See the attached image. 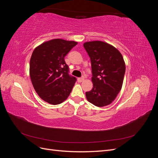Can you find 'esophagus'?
Returning a JSON list of instances; mask_svg holds the SVG:
<instances>
[{"instance_id":"obj_1","label":"esophagus","mask_w":158,"mask_h":158,"mask_svg":"<svg viewBox=\"0 0 158 158\" xmlns=\"http://www.w3.org/2000/svg\"><path fill=\"white\" fill-rule=\"evenodd\" d=\"M84 80V77H82V78H78V82H83Z\"/></svg>"}]
</instances>
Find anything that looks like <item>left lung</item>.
<instances>
[{
    "mask_svg": "<svg viewBox=\"0 0 158 158\" xmlns=\"http://www.w3.org/2000/svg\"><path fill=\"white\" fill-rule=\"evenodd\" d=\"M84 47L92 64L93 88L85 92L88 101L97 107L111 104L120 92L125 63L118 49L101 41L85 42Z\"/></svg>",
    "mask_w": 158,
    "mask_h": 158,
    "instance_id": "left-lung-1",
    "label": "left lung"
}]
</instances>
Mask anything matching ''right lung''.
Segmentation results:
<instances>
[{
  "instance_id": "right-lung-1",
  "label": "right lung",
  "mask_w": 158,
  "mask_h": 158,
  "mask_svg": "<svg viewBox=\"0 0 158 158\" xmlns=\"http://www.w3.org/2000/svg\"><path fill=\"white\" fill-rule=\"evenodd\" d=\"M77 44L74 41L54 39L33 50L30 76L35 92L44 101L58 105L69 96L76 78L69 74L64 57Z\"/></svg>"
}]
</instances>
